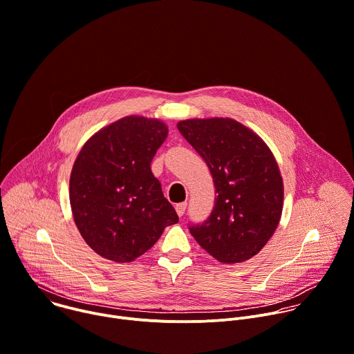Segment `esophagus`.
Wrapping results in <instances>:
<instances>
[{
	"label": "esophagus",
	"instance_id": "34e87169",
	"mask_svg": "<svg viewBox=\"0 0 354 354\" xmlns=\"http://www.w3.org/2000/svg\"><path fill=\"white\" fill-rule=\"evenodd\" d=\"M185 209H187V203H185V202L176 205V212H177V214H178L180 217L185 213Z\"/></svg>",
	"mask_w": 354,
	"mask_h": 354
}]
</instances>
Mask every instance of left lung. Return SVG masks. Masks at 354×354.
I'll list each match as a JSON object with an SVG mask.
<instances>
[{"mask_svg":"<svg viewBox=\"0 0 354 354\" xmlns=\"http://www.w3.org/2000/svg\"><path fill=\"white\" fill-rule=\"evenodd\" d=\"M177 129L206 162L217 194L209 218L189 227L192 236L220 263L249 260L282 214L283 183L271 149L230 118L181 120Z\"/></svg>","mask_w":354,"mask_h":354,"instance_id":"left-lung-1","label":"left lung"}]
</instances>
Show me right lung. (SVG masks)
I'll list each match as a JSON object with an SVG mask.
<instances>
[{
	"label": "right lung",
	"instance_id": "right-lung-1",
	"mask_svg": "<svg viewBox=\"0 0 354 354\" xmlns=\"http://www.w3.org/2000/svg\"><path fill=\"white\" fill-rule=\"evenodd\" d=\"M167 134L162 120L131 115L97 131L79 152L69 181L72 214L104 259L130 263L178 221L151 170Z\"/></svg>",
	"mask_w": 354,
	"mask_h": 354
}]
</instances>
